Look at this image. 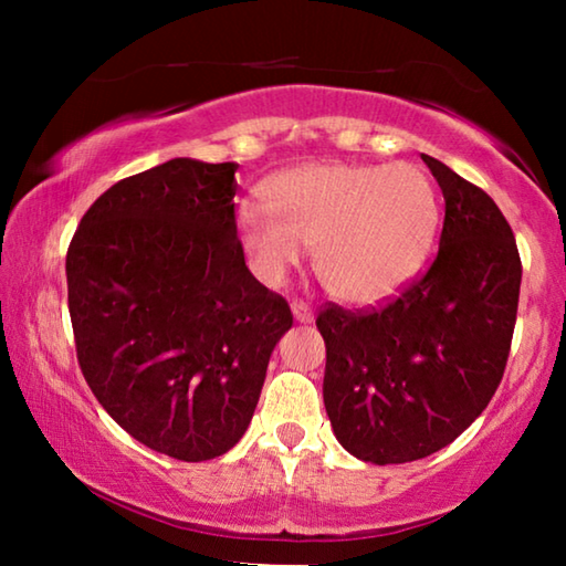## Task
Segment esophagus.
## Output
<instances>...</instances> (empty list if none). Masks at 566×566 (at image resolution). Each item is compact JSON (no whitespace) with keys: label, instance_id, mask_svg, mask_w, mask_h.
<instances>
[{"label":"esophagus","instance_id":"34e87169","mask_svg":"<svg viewBox=\"0 0 566 566\" xmlns=\"http://www.w3.org/2000/svg\"><path fill=\"white\" fill-rule=\"evenodd\" d=\"M292 314H294V319L302 322V324L314 322V314H312V310L304 302H292Z\"/></svg>","mask_w":566,"mask_h":566}]
</instances>
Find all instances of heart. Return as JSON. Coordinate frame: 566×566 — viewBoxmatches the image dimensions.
Instances as JSON below:
<instances>
[{
    "instance_id": "obj_1",
    "label": "heart",
    "mask_w": 566,
    "mask_h": 566,
    "mask_svg": "<svg viewBox=\"0 0 566 566\" xmlns=\"http://www.w3.org/2000/svg\"><path fill=\"white\" fill-rule=\"evenodd\" d=\"M264 207L237 214L249 266L276 286L314 247L324 286L349 304H377L415 280L432 252L439 199L415 165H306L264 187Z\"/></svg>"
}]
</instances>
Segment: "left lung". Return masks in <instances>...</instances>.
Segmentation results:
<instances>
[{"label":"left lung","instance_id":"8db88e82","mask_svg":"<svg viewBox=\"0 0 566 566\" xmlns=\"http://www.w3.org/2000/svg\"><path fill=\"white\" fill-rule=\"evenodd\" d=\"M444 195L439 252L379 310L329 304L324 407L361 462L405 464L452 444L500 387L520 304L512 227L484 189L421 155Z\"/></svg>","mask_w":566,"mask_h":566}]
</instances>
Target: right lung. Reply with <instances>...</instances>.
Wrapping results in <instances>:
<instances>
[{
	"label": "right lung",
	"instance_id": "1",
	"mask_svg": "<svg viewBox=\"0 0 566 566\" xmlns=\"http://www.w3.org/2000/svg\"><path fill=\"white\" fill-rule=\"evenodd\" d=\"M237 169L177 157L122 179L66 252L84 379L124 432L181 462L242 439L292 327L284 296L244 264Z\"/></svg>",
	"mask_w": 566,
	"mask_h": 566
}]
</instances>
